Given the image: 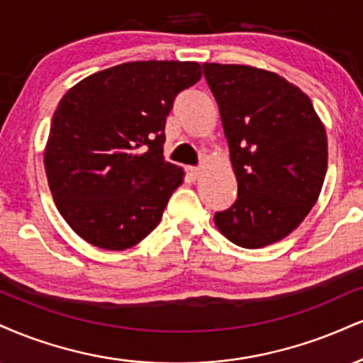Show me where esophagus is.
<instances>
[{"label": "esophagus", "mask_w": 363, "mask_h": 363, "mask_svg": "<svg viewBox=\"0 0 363 363\" xmlns=\"http://www.w3.org/2000/svg\"><path fill=\"white\" fill-rule=\"evenodd\" d=\"M186 172H187V176H189L191 181H196V179L199 177V169L198 167H187Z\"/></svg>", "instance_id": "34e87169"}]
</instances>
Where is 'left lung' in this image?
Wrapping results in <instances>:
<instances>
[{
  "label": "left lung",
  "instance_id": "8db88e82",
  "mask_svg": "<svg viewBox=\"0 0 363 363\" xmlns=\"http://www.w3.org/2000/svg\"><path fill=\"white\" fill-rule=\"evenodd\" d=\"M203 71L238 182L237 199L215 213V223L238 247L270 245L298 228L321 193L325 126L311 99L277 74L233 64H203Z\"/></svg>",
  "mask_w": 363,
  "mask_h": 363
}]
</instances>
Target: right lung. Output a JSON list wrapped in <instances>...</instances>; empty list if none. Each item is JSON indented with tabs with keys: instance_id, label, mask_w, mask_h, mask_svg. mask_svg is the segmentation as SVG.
<instances>
[{
	"instance_id": "1",
	"label": "right lung",
	"mask_w": 363,
	"mask_h": 363,
	"mask_svg": "<svg viewBox=\"0 0 363 363\" xmlns=\"http://www.w3.org/2000/svg\"><path fill=\"white\" fill-rule=\"evenodd\" d=\"M199 79L198 62L138 60L86 77L60 99L43 164L57 209L91 245L125 250L162 220L184 177L164 159L165 120Z\"/></svg>"
}]
</instances>
